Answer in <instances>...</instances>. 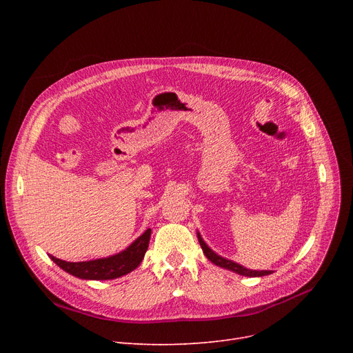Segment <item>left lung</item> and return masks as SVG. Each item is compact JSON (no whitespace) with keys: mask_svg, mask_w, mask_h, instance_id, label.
<instances>
[{"mask_svg":"<svg viewBox=\"0 0 353 353\" xmlns=\"http://www.w3.org/2000/svg\"><path fill=\"white\" fill-rule=\"evenodd\" d=\"M197 237H199V243H200V246H201V249H203V253H205V256L209 259V261H210L212 263H214V265H217V266H220V268H225V269L232 270V272H234V273H237V274L249 276V277L266 276V274H270V273H272L270 270H250V269L243 268L242 265H239V263H236V262L229 261V259L221 257V256L216 254V253L205 243V240L201 239V236H200L199 233H197Z\"/></svg>","mask_w":353,"mask_h":353,"instance_id":"8db88e82","label":"left lung"}]
</instances>
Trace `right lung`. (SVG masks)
I'll return each instance as SVG.
<instances>
[{
	"label": "right lung",
	"instance_id": "obj_1",
	"mask_svg": "<svg viewBox=\"0 0 353 353\" xmlns=\"http://www.w3.org/2000/svg\"><path fill=\"white\" fill-rule=\"evenodd\" d=\"M150 234H152V230L147 229L125 250L114 256L96 259V261L65 262L54 256H50V257L52 259V262L55 265H59L67 273L80 277V279H85V281L117 279V277L134 270L141 263L148 248V242H150Z\"/></svg>",
	"mask_w": 353,
	"mask_h": 353
}]
</instances>
